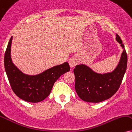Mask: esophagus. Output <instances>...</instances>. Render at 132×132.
<instances>
[{
  "label": "esophagus",
  "instance_id": "esophagus-1",
  "mask_svg": "<svg viewBox=\"0 0 132 132\" xmlns=\"http://www.w3.org/2000/svg\"><path fill=\"white\" fill-rule=\"evenodd\" d=\"M78 63V61L75 57H72L69 60V65L70 66V67H74L75 66H76Z\"/></svg>",
  "mask_w": 132,
  "mask_h": 132
}]
</instances>
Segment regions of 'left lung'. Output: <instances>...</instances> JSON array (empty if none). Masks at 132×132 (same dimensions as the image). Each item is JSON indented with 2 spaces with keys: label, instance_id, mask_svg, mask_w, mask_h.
I'll use <instances>...</instances> for the list:
<instances>
[{
  "label": "left lung",
  "instance_id": "1",
  "mask_svg": "<svg viewBox=\"0 0 132 132\" xmlns=\"http://www.w3.org/2000/svg\"><path fill=\"white\" fill-rule=\"evenodd\" d=\"M116 40L123 48L121 60L113 72L98 74L88 67L78 65L73 70L75 90L82 100L98 103L110 98L119 88L127 65V55L121 38L116 34Z\"/></svg>",
  "mask_w": 132,
  "mask_h": 132
}]
</instances>
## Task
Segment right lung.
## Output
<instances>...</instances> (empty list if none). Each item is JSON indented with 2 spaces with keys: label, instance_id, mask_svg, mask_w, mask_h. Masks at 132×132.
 <instances>
[{
  "label": "right lung",
  "instance_id": "right-lung-1",
  "mask_svg": "<svg viewBox=\"0 0 132 132\" xmlns=\"http://www.w3.org/2000/svg\"><path fill=\"white\" fill-rule=\"evenodd\" d=\"M12 37L6 47L4 56L5 69L14 93L22 100L32 103L42 102L50 95L54 82L62 75L70 71L69 64L65 62L52 67L41 74L29 76L22 73L11 59Z\"/></svg>",
  "mask_w": 132,
  "mask_h": 132
}]
</instances>
